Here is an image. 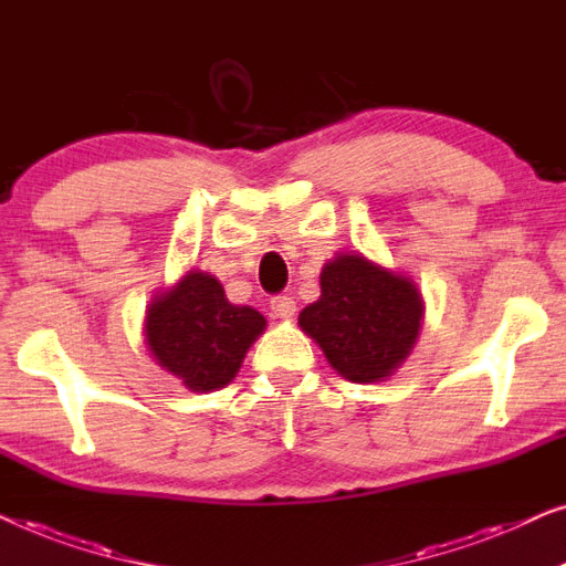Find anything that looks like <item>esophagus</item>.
Returning <instances> with one entry per match:
<instances>
[{
    "instance_id": "obj_1",
    "label": "esophagus",
    "mask_w": 566,
    "mask_h": 566,
    "mask_svg": "<svg viewBox=\"0 0 566 566\" xmlns=\"http://www.w3.org/2000/svg\"><path fill=\"white\" fill-rule=\"evenodd\" d=\"M272 313L274 317H280V321H290V317H294V313H297V302H294L292 297H286V294H280V297H272Z\"/></svg>"
}]
</instances>
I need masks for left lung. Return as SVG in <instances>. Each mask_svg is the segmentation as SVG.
Listing matches in <instances>:
<instances>
[{
    "instance_id": "1",
    "label": "left lung",
    "mask_w": 566,
    "mask_h": 566,
    "mask_svg": "<svg viewBox=\"0 0 566 566\" xmlns=\"http://www.w3.org/2000/svg\"><path fill=\"white\" fill-rule=\"evenodd\" d=\"M423 325V294L410 276L361 253H338L321 272V300L300 313V328L348 381H381L400 369Z\"/></svg>"
}]
</instances>
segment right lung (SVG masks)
Listing matches in <instances>:
<instances>
[{
	"label": "right lung",
	"mask_w": 566,
	"mask_h": 566,
	"mask_svg": "<svg viewBox=\"0 0 566 566\" xmlns=\"http://www.w3.org/2000/svg\"><path fill=\"white\" fill-rule=\"evenodd\" d=\"M266 317L233 305L207 272H187L171 290L158 292L146 310V346L156 364L192 392L226 387L241 369Z\"/></svg>",
	"instance_id": "1"
}]
</instances>
